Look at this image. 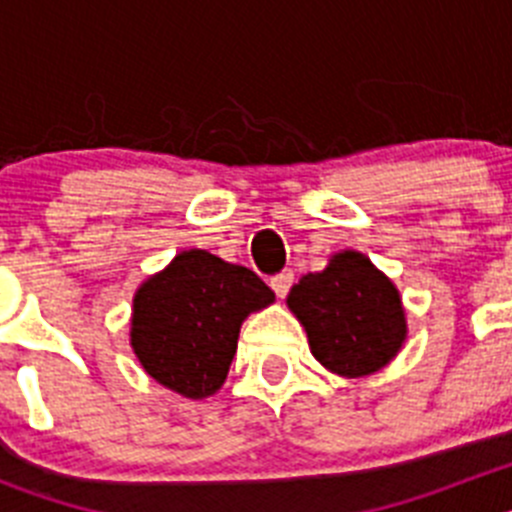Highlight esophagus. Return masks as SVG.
Segmentation results:
<instances>
[{
  "instance_id": "1",
  "label": "esophagus",
  "mask_w": 512,
  "mask_h": 512,
  "mask_svg": "<svg viewBox=\"0 0 512 512\" xmlns=\"http://www.w3.org/2000/svg\"><path fill=\"white\" fill-rule=\"evenodd\" d=\"M292 284H295V274H292V271H282V274H274V277H271V289L277 292V297H287Z\"/></svg>"
}]
</instances>
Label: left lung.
Returning a JSON list of instances; mask_svg holds the SVG:
<instances>
[{"instance_id":"1","label":"left lung","mask_w":512,"mask_h":512,"mask_svg":"<svg viewBox=\"0 0 512 512\" xmlns=\"http://www.w3.org/2000/svg\"><path fill=\"white\" fill-rule=\"evenodd\" d=\"M307 330L312 356L341 377H366L390 364L408 336L400 292L359 251H341L305 274L287 297Z\"/></svg>"}]
</instances>
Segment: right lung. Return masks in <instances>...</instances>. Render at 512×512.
I'll return each mask as SVG.
<instances>
[{
    "label": "right lung",
    "instance_id": "right-lung-1",
    "mask_svg": "<svg viewBox=\"0 0 512 512\" xmlns=\"http://www.w3.org/2000/svg\"><path fill=\"white\" fill-rule=\"evenodd\" d=\"M271 302L251 269L189 248L138 287L130 346L158 384L202 400L223 387L243 320Z\"/></svg>",
    "mask_w": 512,
    "mask_h": 512
}]
</instances>
